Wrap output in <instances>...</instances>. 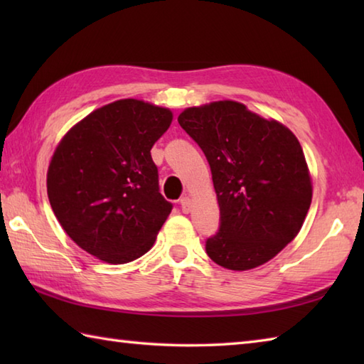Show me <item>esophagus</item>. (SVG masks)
<instances>
[{"mask_svg":"<svg viewBox=\"0 0 364 364\" xmlns=\"http://www.w3.org/2000/svg\"><path fill=\"white\" fill-rule=\"evenodd\" d=\"M180 205H181V210H183V213H189L191 211V198L186 196V197H183L181 200H180Z\"/></svg>","mask_w":364,"mask_h":364,"instance_id":"esophagus-1","label":"esophagus"}]
</instances>
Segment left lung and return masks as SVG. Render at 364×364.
Returning <instances> with one entry per match:
<instances>
[{
    "label": "left lung",
    "instance_id": "8db88e82",
    "mask_svg": "<svg viewBox=\"0 0 364 364\" xmlns=\"http://www.w3.org/2000/svg\"><path fill=\"white\" fill-rule=\"evenodd\" d=\"M178 123L210 162L220 208L208 257L239 272L275 258L299 235L313 197L296 134L233 100L186 107Z\"/></svg>",
    "mask_w": 364,
    "mask_h": 364
}]
</instances>
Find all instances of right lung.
<instances>
[{"label": "right lung", "mask_w": 364, "mask_h": 364, "mask_svg": "<svg viewBox=\"0 0 364 364\" xmlns=\"http://www.w3.org/2000/svg\"><path fill=\"white\" fill-rule=\"evenodd\" d=\"M172 120L168 107L123 98L60 139L46 191L60 227L82 250L125 264L151 249L172 205L161 196L150 150Z\"/></svg>", "instance_id": "right-lung-1"}]
</instances>
